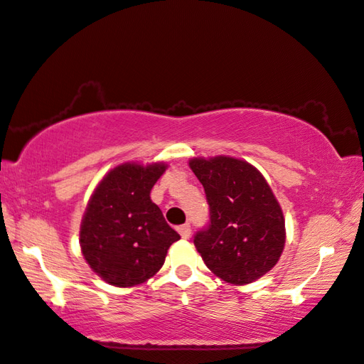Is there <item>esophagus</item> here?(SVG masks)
Here are the masks:
<instances>
[{
	"instance_id": "34e87169",
	"label": "esophagus",
	"mask_w": 364,
	"mask_h": 364,
	"mask_svg": "<svg viewBox=\"0 0 364 364\" xmlns=\"http://www.w3.org/2000/svg\"><path fill=\"white\" fill-rule=\"evenodd\" d=\"M178 233H180V236L183 239H188L191 236V225H189V223H184V225L178 227Z\"/></svg>"
}]
</instances>
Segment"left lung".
I'll return each instance as SVG.
<instances>
[{
  "mask_svg": "<svg viewBox=\"0 0 364 364\" xmlns=\"http://www.w3.org/2000/svg\"><path fill=\"white\" fill-rule=\"evenodd\" d=\"M189 167L210 203V227L194 237L208 269L237 286L266 275L286 242L284 215L266 178L250 162L223 154L192 158Z\"/></svg>",
  "mask_w": 364,
  "mask_h": 364,
  "instance_id": "obj_1",
  "label": "left lung"
}]
</instances>
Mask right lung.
<instances>
[{
	"mask_svg": "<svg viewBox=\"0 0 364 364\" xmlns=\"http://www.w3.org/2000/svg\"><path fill=\"white\" fill-rule=\"evenodd\" d=\"M166 168V162H123L102 178L90 196L80 245L90 269L106 283L131 288L146 282L180 239L150 198Z\"/></svg>",
	"mask_w": 364,
	"mask_h": 364,
	"instance_id": "1",
	"label": "right lung"
}]
</instances>
